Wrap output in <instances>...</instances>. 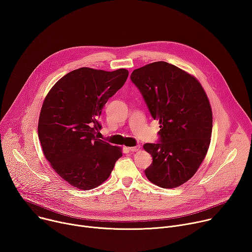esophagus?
I'll return each mask as SVG.
<instances>
[{"label": "esophagus", "mask_w": 252, "mask_h": 252, "mask_svg": "<svg viewBox=\"0 0 252 252\" xmlns=\"http://www.w3.org/2000/svg\"><path fill=\"white\" fill-rule=\"evenodd\" d=\"M130 151H139L140 150V146L136 145V146H133V147H129L128 148Z\"/></svg>", "instance_id": "34e87169"}]
</instances>
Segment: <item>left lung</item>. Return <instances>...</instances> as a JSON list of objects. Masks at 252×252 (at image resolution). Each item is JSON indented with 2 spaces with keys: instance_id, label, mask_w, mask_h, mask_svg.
Returning <instances> with one entry per match:
<instances>
[{
  "instance_id": "obj_1",
  "label": "left lung",
  "mask_w": 252,
  "mask_h": 252,
  "mask_svg": "<svg viewBox=\"0 0 252 252\" xmlns=\"http://www.w3.org/2000/svg\"><path fill=\"white\" fill-rule=\"evenodd\" d=\"M130 77L160 124L158 142L143 145L153 159L145 176L158 187L177 188L195 175L207 154L213 127L208 96L196 77L165 62L134 69Z\"/></svg>"
}]
</instances>
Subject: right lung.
<instances>
[{
    "label": "right lung",
    "instance_id": "right-lung-1",
    "mask_svg": "<svg viewBox=\"0 0 252 252\" xmlns=\"http://www.w3.org/2000/svg\"><path fill=\"white\" fill-rule=\"evenodd\" d=\"M128 70L74 69L57 82L43 102L38 137L46 159L62 179L81 189L103 184L121 157L120 147L96 137L108 100L125 84Z\"/></svg>",
    "mask_w": 252,
    "mask_h": 252
}]
</instances>
